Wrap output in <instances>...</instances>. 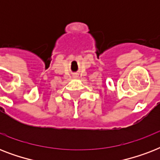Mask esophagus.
<instances>
[{
    "label": "esophagus",
    "mask_w": 160,
    "mask_h": 160,
    "mask_svg": "<svg viewBox=\"0 0 160 160\" xmlns=\"http://www.w3.org/2000/svg\"><path fill=\"white\" fill-rule=\"evenodd\" d=\"M73 77H74V78H77L78 75H73Z\"/></svg>",
    "instance_id": "34e87169"
}]
</instances>
